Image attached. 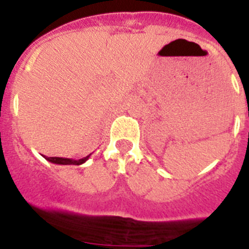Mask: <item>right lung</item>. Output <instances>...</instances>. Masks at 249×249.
Wrapping results in <instances>:
<instances>
[{"mask_svg": "<svg viewBox=\"0 0 249 249\" xmlns=\"http://www.w3.org/2000/svg\"><path fill=\"white\" fill-rule=\"evenodd\" d=\"M89 154L88 157L83 158V159H79V160H75V159H70V158H60V157H45L44 158L46 160H49L50 163L53 164H60V165H80V164H84L89 158H90Z\"/></svg>", "mask_w": 249, "mask_h": 249, "instance_id": "obj_1", "label": "right lung"}]
</instances>
